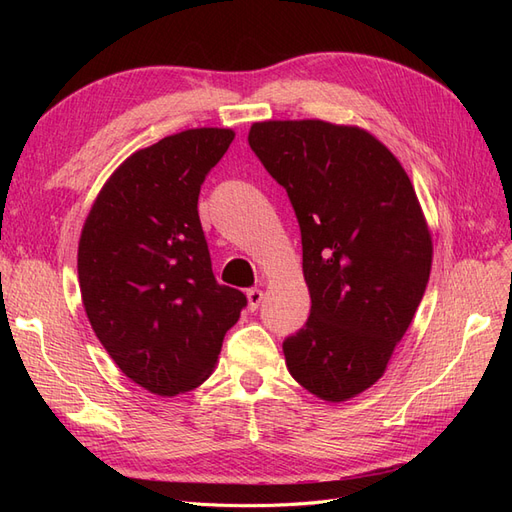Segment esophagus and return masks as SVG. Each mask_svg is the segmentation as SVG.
I'll use <instances>...</instances> for the list:
<instances>
[{"label": "esophagus", "instance_id": "1", "mask_svg": "<svg viewBox=\"0 0 512 512\" xmlns=\"http://www.w3.org/2000/svg\"><path fill=\"white\" fill-rule=\"evenodd\" d=\"M245 294H247V307H250L252 312H254V309H258L262 297H265V292H262L260 288H252V290H247Z\"/></svg>", "mask_w": 512, "mask_h": 512}]
</instances>
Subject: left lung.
I'll use <instances>...</instances> for the list:
<instances>
[{"instance_id":"left-lung-1","label":"left lung","mask_w":512,"mask_h":512,"mask_svg":"<svg viewBox=\"0 0 512 512\" xmlns=\"http://www.w3.org/2000/svg\"><path fill=\"white\" fill-rule=\"evenodd\" d=\"M247 141L301 226L312 314L282 346L286 367L312 395L342 404L384 376L423 299L433 258L423 207L365 128L267 119Z\"/></svg>"}]
</instances>
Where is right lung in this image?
I'll use <instances>...</instances> for the list:
<instances>
[{
    "instance_id": "right-lung-1",
    "label": "right lung",
    "mask_w": 512,
    "mask_h": 512,
    "mask_svg": "<svg viewBox=\"0 0 512 512\" xmlns=\"http://www.w3.org/2000/svg\"><path fill=\"white\" fill-rule=\"evenodd\" d=\"M235 130L190 128L134 151L106 179L79 239L85 314L134 384L175 397L203 384L245 294L215 282L198 194Z\"/></svg>"
}]
</instances>
